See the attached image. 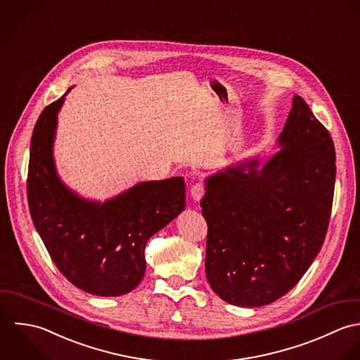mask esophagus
<instances>
[{
    "label": "esophagus",
    "instance_id": "esophagus-1",
    "mask_svg": "<svg viewBox=\"0 0 360 360\" xmlns=\"http://www.w3.org/2000/svg\"><path fill=\"white\" fill-rule=\"evenodd\" d=\"M191 196H192L193 200L199 202L205 196V185L200 184V182L193 184L192 188H191Z\"/></svg>",
    "mask_w": 360,
    "mask_h": 360
}]
</instances>
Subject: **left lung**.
<instances>
[{
	"label": "left lung",
	"mask_w": 360,
	"mask_h": 360,
	"mask_svg": "<svg viewBox=\"0 0 360 360\" xmlns=\"http://www.w3.org/2000/svg\"><path fill=\"white\" fill-rule=\"evenodd\" d=\"M281 147L206 179L200 206L207 221L206 276L235 306L259 307L295 287L319 255L335 185L330 132L293 96Z\"/></svg>",
	"instance_id": "8db88e82"
}]
</instances>
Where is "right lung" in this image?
<instances>
[{
	"label": "right lung",
	"mask_w": 360,
	"mask_h": 360,
	"mask_svg": "<svg viewBox=\"0 0 360 360\" xmlns=\"http://www.w3.org/2000/svg\"><path fill=\"white\" fill-rule=\"evenodd\" d=\"M68 91L47 105L32 135L27 203L54 264L75 287L121 296L141 284L147 240L185 209L182 176L141 182L104 203L86 200L57 174L53 147Z\"/></svg>",
	"instance_id": "obj_1"
}]
</instances>
